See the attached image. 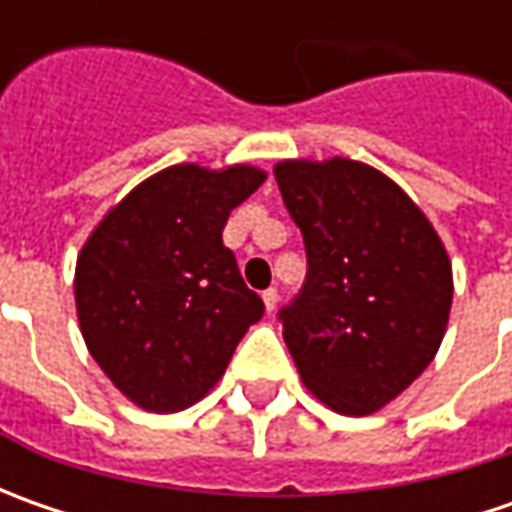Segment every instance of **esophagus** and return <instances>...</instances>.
Instances as JSON below:
<instances>
[{
  "label": "esophagus",
  "instance_id": "esophagus-1",
  "mask_svg": "<svg viewBox=\"0 0 512 512\" xmlns=\"http://www.w3.org/2000/svg\"><path fill=\"white\" fill-rule=\"evenodd\" d=\"M262 302H265L267 310H276V305H279V293H276V287H267L265 293H262Z\"/></svg>",
  "mask_w": 512,
  "mask_h": 512
}]
</instances>
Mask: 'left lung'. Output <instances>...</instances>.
<instances>
[{"mask_svg": "<svg viewBox=\"0 0 512 512\" xmlns=\"http://www.w3.org/2000/svg\"><path fill=\"white\" fill-rule=\"evenodd\" d=\"M276 182L305 236L307 279L282 310L305 387L342 416L402 396L442 347L453 265L424 210L347 156L282 159Z\"/></svg>", "mask_w": 512, "mask_h": 512, "instance_id": "obj_1", "label": "left lung"}]
</instances>
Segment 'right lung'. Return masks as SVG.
Returning <instances> with one entry per match:
<instances>
[{
    "label": "right lung",
    "mask_w": 512,
    "mask_h": 512,
    "mask_svg": "<svg viewBox=\"0 0 512 512\" xmlns=\"http://www.w3.org/2000/svg\"><path fill=\"white\" fill-rule=\"evenodd\" d=\"M256 165H170L119 199L76 256L73 296L93 362L148 413H179L216 387L262 299L222 230L265 182Z\"/></svg>",
    "instance_id": "right-lung-1"
}]
</instances>
